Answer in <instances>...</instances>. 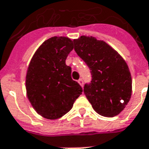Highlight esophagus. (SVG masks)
<instances>
[{
  "instance_id": "34e87169",
  "label": "esophagus",
  "mask_w": 149,
  "mask_h": 149,
  "mask_svg": "<svg viewBox=\"0 0 149 149\" xmlns=\"http://www.w3.org/2000/svg\"><path fill=\"white\" fill-rule=\"evenodd\" d=\"M78 83H79V84H80L81 87H83V80H82V79H80V80H78Z\"/></svg>"
}]
</instances>
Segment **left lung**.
Returning <instances> with one entry per match:
<instances>
[{
	"instance_id": "8db88e82",
	"label": "left lung",
	"mask_w": 149,
	"mask_h": 149,
	"mask_svg": "<svg viewBox=\"0 0 149 149\" xmlns=\"http://www.w3.org/2000/svg\"><path fill=\"white\" fill-rule=\"evenodd\" d=\"M74 49L91 70V83L84 92L95 112L104 117L119 114L130 101L132 77L127 64L102 40L82 35L73 40Z\"/></svg>"
}]
</instances>
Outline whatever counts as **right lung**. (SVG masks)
Wrapping results in <instances>:
<instances>
[{
	"label": "right lung",
	"mask_w": 149,
	"mask_h": 149,
	"mask_svg": "<svg viewBox=\"0 0 149 149\" xmlns=\"http://www.w3.org/2000/svg\"><path fill=\"white\" fill-rule=\"evenodd\" d=\"M73 49V41L54 36L42 42L33 55L26 75L29 102L39 115L59 118L68 113L82 88L72 79L71 68L65 60Z\"/></svg>",
	"instance_id": "right-lung-1"
}]
</instances>
